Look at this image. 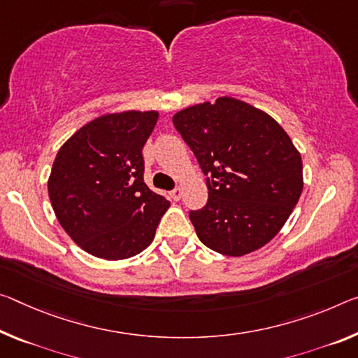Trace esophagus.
Segmentation results:
<instances>
[{
	"instance_id": "obj_1",
	"label": "esophagus",
	"mask_w": 358,
	"mask_h": 358,
	"mask_svg": "<svg viewBox=\"0 0 358 358\" xmlns=\"http://www.w3.org/2000/svg\"><path fill=\"white\" fill-rule=\"evenodd\" d=\"M181 196H183V189H181L180 186H178V188H175L173 191H170V197H172L173 201H180Z\"/></svg>"
}]
</instances>
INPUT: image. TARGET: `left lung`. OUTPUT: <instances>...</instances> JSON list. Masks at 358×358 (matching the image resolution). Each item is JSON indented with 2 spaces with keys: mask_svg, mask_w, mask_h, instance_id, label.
<instances>
[{
  "mask_svg": "<svg viewBox=\"0 0 358 358\" xmlns=\"http://www.w3.org/2000/svg\"><path fill=\"white\" fill-rule=\"evenodd\" d=\"M173 126L207 175L206 207L189 212L203 245L243 257L279 234L303 192V161L268 113L232 97L185 108Z\"/></svg>",
  "mask_w": 358,
  "mask_h": 358,
  "instance_id": "obj_1",
  "label": "left lung"
}]
</instances>
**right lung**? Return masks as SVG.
<instances>
[{"instance_id":"obj_1","label":"right lung","mask_w":358,"mask_h":358,"mask_svg":"<svg viewBox=\"0 0 358 358\" xmlns=\"http://www.w3.org/2000/svg\"><path fill=\"white\" fill-rule=\"evenodd\" d=\"M157 117L155 110L99 116L57 152L49 199L62 228L84 252L126 259L155 239L170 202L145 185L141 150Z\"/></svg>"}]
</instances>
